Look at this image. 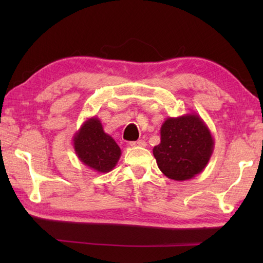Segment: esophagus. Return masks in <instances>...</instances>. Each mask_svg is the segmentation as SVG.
Masks as SVG:
<instances>
[{"label":"esophagus","mask_w":263,"mask_h":263,"mask_svg":"<svg viewBox=\"0 0 263 263\" xmlns=\"http://www.w3.org/2000/svg\"><path fill=\"white\" fill-rule=\"evenodd\" d=\"M130 145L132 146V147H137V146H141V147H145V146H146V141H145V140L132 141V142H130Z\"/></svg>","instance_id":"esophagus-1"}]
</instances>
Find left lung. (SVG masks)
I'll return each mask as SVG.
<instances>
[{
  "label": "left lung",
  "instance_id": "obj_1",
  "mask_svg": "<svg viewBox=\"0 0 263 263\" xmlns=\"http://www.w3.org/2000/svg\"><path fill=\"white\" fill-rule=\"evenodd\" d=\"M161 141L154 146L158 167L168 179L190 180L204 171L215 148V139L197 114L168 117L160 128Z\"/></svg>",
  "mask_w": 263,
  "mask_h": 263
}]
</instances>
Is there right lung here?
Masks as SVG:
<instances>
[{"mask_svg":"<svg viewBox=\"0 0 263 263\" xmlns=\"http://www.w3.org/2000/svg\"><path fill=\"white\" fill-rule=\"evenodd\" d=\"M80 161L97 173H109L116 167L122 151L114 138L105 133L100 118H88L73 137Z\"/></svg>","mask_w":263,"mask_h":263,"instance_id":"right-lung-1","label":"right lung"}]
</instances>
